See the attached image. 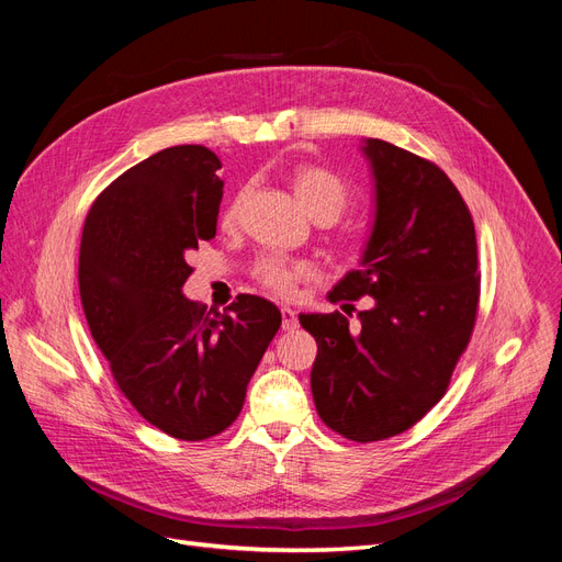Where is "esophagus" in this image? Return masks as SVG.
<instances>
[{"mask_svg":"<svg viewBox=\"0 0 562 562\" xmlns=\"http://www.w3.org/2000/svg\"><path fill=\"white\" fill-rule=\"evenodd\" d=\"M281 326H283V330H295L300 323H297V312L295 310H291V307H281Z\"/></svg>","mask_w":562,"mask_h":562,"instance_id":"34e87169","label":"esophagus"}]
</instances>
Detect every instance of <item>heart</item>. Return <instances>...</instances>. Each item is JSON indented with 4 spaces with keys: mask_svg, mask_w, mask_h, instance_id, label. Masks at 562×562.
<instances>
[{
    "mask_svg": "<svg viewBox=\"0 0 562 562\" xmlns=\"http://www.w3.org/2000/svg\"><path fill=\"white\" fill-rule=\"evenodd\" d=\"M293 187L302 201V206L307 209L318 223H333L342 215L351 203V187L349 182L330 171L326 166L316 164H302L293 171ZM241 196L236 199L227 215L225 225H236L241 213ZM314 274V269L307 260H293L279 252H267L255 262L252 277L258 279L269 293L291 297L302 281H307Z\"/></svg>",
    "mask_w": 562,
    "mask_h": 562,
    "instance_id": "1",
    "label": "heart"
}]
</instances>
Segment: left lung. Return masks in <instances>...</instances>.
I'll use <instances>...</instances> for the list:
<instances>
[{
  "instance_id": "8db88e82",
  "label": "left lung",
  "mask_w": 562,
  "mask_h": 562,
  "mask_svg": "<svg viewBox=\"0 0 562 562\" xmlns=\"http://www.w3.org/2000/svg\"><path fill=\"white\" fill-rule=\"evenodd\" d=\"M378 215L361 269L330 302L359 312L300 314L318 353L312 394L328 429L356 443L398 436L446 396L467 351L481 302L479 246L467 201L440 168L386 140H368Z\"/></svg>"
}]
</instances>
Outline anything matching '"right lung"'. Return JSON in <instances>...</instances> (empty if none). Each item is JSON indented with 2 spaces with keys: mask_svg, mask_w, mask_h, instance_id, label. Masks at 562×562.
<instances>
[{
  "mask_svg": "<svg viewBox=\"0 0 562 562\" xmlns=\"http://www.w3.org/2000/svg\"><path fill=\"white\" fill-rule=\"evenodd\" d=\"M220 159L178 145L135 164L98 194L79 250L89 330L124 398L151 427L206 440L239 417L281 312L241 293L220 314L182 295L192 252L217 227Z\"/></svg>",
  "mask_w": 562,
  "mask_h": 562,
  "instance_id": "obj_1",
  "label": "right lung"
}]
</instances>
